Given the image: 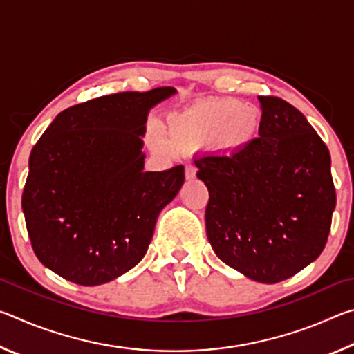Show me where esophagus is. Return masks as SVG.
Wrapping results in <instances>:
<instances>
[{"label": "esophagus", "instance_id": "obj_1", "mask_svg": "<svg viewBox=\"0 0 354 354\" xmlns=\"http://www.w3.org/2000/svg\"><path fill=\"white\" fill-rule=\"evenodd\" d=\"M196 176V167L195 165H185V179H194Z\"/></svg>", "mask_w": 354, "mask_h": 354}]
</instances>
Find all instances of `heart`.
Returning <instances> with one entry per match:
<instances>
[{
  "instance_id": "b5f03b06",
  "label": "heart",
  "mask_w": 354,
  "mask_h": 354,
  "mask_svg": "<svg viewBox=\"0 0 354 354\" xmlns=\"http://www.w3.org/2000/svg\"><path fill=\"white\" fill-rule=\"evenodd\" d=\"M261 127L262 113L253 104L236 98L203 101L173 112L167 118V136L154 127L151 142L162 151H169L170 142L179 148H190L211 142L223 151H241L256 139Z\"/></svg>"
}]
</instances>
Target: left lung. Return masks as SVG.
I'll use <instances>...</instances> for the list:
<instances>
[{
    "mask_svg": "<svg viewBox=\"0 0 354 354\" xmlns=\"http://www.w3.org/2000/svg\"><path fill=\"white\" fill-rule=\"evenodd\" d=\"M259 137L232 154L195 159L209 190L206 232L226 266L274 284L325 248L335 207L328 147L297 107L257 97Z\"/></svg>",
    "mask_w": 354,
    "mask_h": 354,
    "instance_id": "obj_1",
    "label": "left lung"
}]
</instances>
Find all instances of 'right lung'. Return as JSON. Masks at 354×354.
Segmentation results:
<instances>
[{"label": "right lung", "instance_id": "right-lung-1", "mask_svg": "<svg viewBox=\"0 0 354 354\" xmlns=\"http://www.w3.org/2000/svg\"><path fill=\"white\" fill-rule=\"evenodd\" d=\"M173 87L88 100L53 120L29 156L21 195L35 256L80 286L109 283L145 256L184 167L143 171L148 111Z\"/></svg>", "mask_w": 354, "mask_h": 354}]
</instances>
